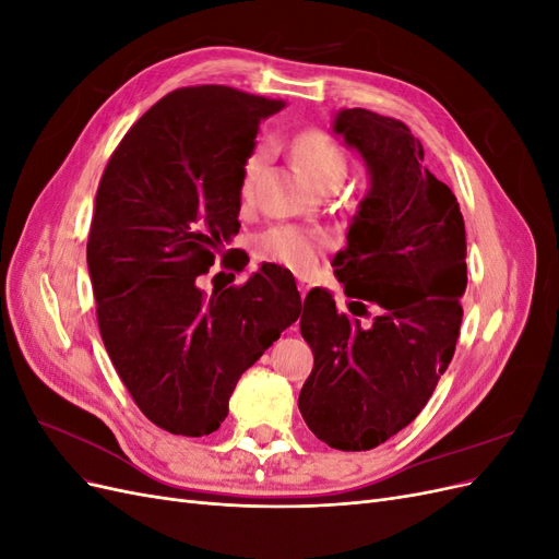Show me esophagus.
<instances>
[{
  "mask_svg": "<svg viewBox=\"0 0 559 559\" xmlns=\"http://www.w3.org/2000/svg\"><path fill=\"white\" fill-rule=\"evenodd\" d=\"M312 286H314L312 277H306V275H300V277H298V292H300V296H302V298L308 296V292L312 289Z\"/></svg>",
  "mask_w": 559,
  "mask_h": 559,
  "instance_id": "esophagus-1",
  "label": "esophagus"
}]
</instances>
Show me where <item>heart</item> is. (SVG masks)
Returning <instances> with one entry per match:
<instances>
[{
	"label": "heart",
	"mask_w": 559,
	"mask_h": 559,
	"mask_svg": "<svg viewBox=\"0 0 559 559\" xmlns=\"http://www.w3.org/2000/svg\"><path fill=\"white\" fill-rule=\"evenodd\" d=\"M294 154L302 170L308 173L312 181L324 186L335 179H345L347 175V154L345 148L337 144L329 132L310 128L302 130L294 140ZM270 160V146L259 144L251 148V154L242 163V181H240V195L242 200H249L253 195V189L265 173ZM326 247V238L319 230L296 226V224H277L265 228L253 249H257V257L267 263H277L292 270H310L321 249Z\"/></svg>",
	"instance_id": "obj_1"
}]
</instances>
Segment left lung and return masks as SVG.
<instances>
[{
	"mask_svg": "<svg viewBox=\"0 0 559 559\" xmlns=\"http://www.w3.org/2000/svg\"><path fill=\"white\" fill-rule=\"evenodd\" d=\"M333 130L361 154L370 191L335 257L349 312L310 292L300 333L314 368L298 396L310 431L345 452L373 450L421 413L452 361L466 289L460 202L425 167V148L392 116L345 109ZM377 317L366 328L358 319Z\"/></svg>",
	"mask_w": 559,
	"mask_h": 559,
	"instance_id": "8db88e82",
	"label": "left lung"
}]
</instances>
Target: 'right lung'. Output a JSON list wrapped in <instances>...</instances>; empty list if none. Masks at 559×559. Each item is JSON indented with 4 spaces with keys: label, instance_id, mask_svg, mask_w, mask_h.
Masks as SVG:
<instances>
[{
    "label": "right lung",
    "instance_id": "right-lung-1",
    "mask_svg": "<svg viewBox=\"0 0 559 559\" xmlns=\"http://www.w3.org/2000/svg\"><path fill=\"white\" fill-rule=\"evenodd\" d=\"M284 107L214 83L177 88L126 132L99 179L86 247L99 335L138 408L170 433L222 427L240 376L300 314L280 267L212 296L195 284L240 230L242 163Z\"/></svg>",
    "mask_w": 559,
    "mask_h": 559
}]
</instances>
